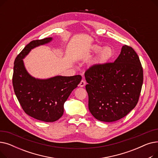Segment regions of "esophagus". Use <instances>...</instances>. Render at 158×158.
<instances>
[{
    "mask_svg": "<svg viewBox=\"0 0 158 158\" xmlns=\"http://www.w3.org/2000/svg\"><path fill=\"white\" fill-rule=\"evenodd\" d=\"M85 85H86V82H85V81H83V80H82V81L80 82L79 85V86L80 87H84Z\"/></svg>",
    "mask_w": 158,
    "mask_h": 158,
    "instance_id": "34e87169",
    "label": "esophagus"
}]
</instances>
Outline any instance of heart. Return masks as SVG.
Wrapping results in <instances>:
<instances>
[{
  "mask_svg": "<svg viewBox=\"0 0 158 158\" xmlns=\"http://www.w3.org/2000/svg\"><path fill=\"white\" fill-rule=\"evenodd\" d=\"M100 51L101 52L98 55L96 60L97 64L106 63L111 59L113 54V49L110 47H105L102 49V47L97 45H94L91 47V53L96 54L99 52Z\"/></svg>",
  "mask_w": 158,
  "mask_h": 158,
  "instance_id": "heart-1",
  "label": "heart"
}]
</instances>
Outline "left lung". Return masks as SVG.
Instances as JSON below:
<instances>
[{"label": "left lung", "mask_w": 158, "mask_h": 158, "mask_svg": "<svg viewBox=\"0 0 158 158\" xmlns=\"http://www.w3.org/2000/svg\"><path fill=\"white\" fill-rule=\"evenodd\" d=\"M85 76L88 108L97 120H118L136 106L143 75L139 57L132 47L124 45L114 63L94 65Z\"/></svg>", "instance_id": "8db88e82"}]
</instances>
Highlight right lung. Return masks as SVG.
<instances>
[{
	"label": "right lung",
	"mask_w": 158,
	"mask_h": 158,
	"mask_svg": "<svg viewBox=\"0 0 158 158\" xmlns=\"http://www.w3.org/2000/svg\"><path fill=\"white\" fill-rule=\"evenodd\" d=\"M52 40L51 37L31 41L16 57L13 68V88L22 109L30 117L45 122H53L62 117L64 102L82 79L79 75L38 79L27 72L23 60L32 49Z\"/></svg>",
	"instance_id": "1"
}]
</instances>
